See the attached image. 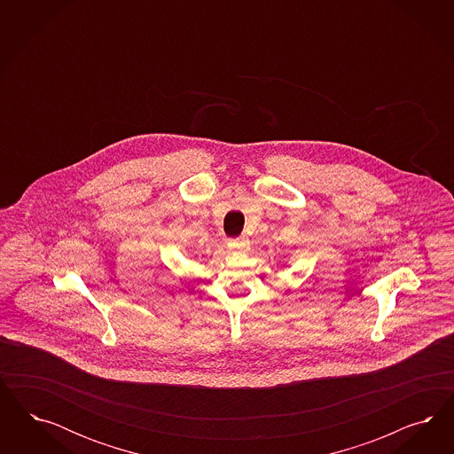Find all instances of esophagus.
<instances>
[{
	"instance_id": "1",
	"label": "esophagus",
	"mask_w": 454,
	"mask_h": 454,
	"mask_svg": "<svg viewBox=\"0 0 454 454\" xmlns=\"http://www.w3.org/2000/svg\"><path fill=\"white\" fill-rule=\"evenodd\" d=\"M228 247L233 249V251H247L249 247V239L247 236H239V238H234L228 241Z\"/></svg>"
}]
</instances>
